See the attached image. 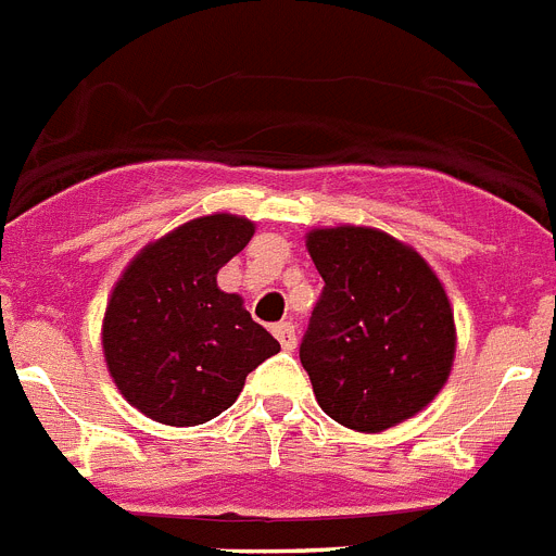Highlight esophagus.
Returning <instances> with one entry per match:
<instances>
[{
	"label": "esophagus",
	"instance_id": "1",
	"mask_svg": "<svg viewBox=\"0 0 556 556\" xmlns=\"http://www.w3.org/2000/svg\"><path fill=\"white\" fill-rule=\"evenodd\" d=\"M273 333H275V339L281 342L283 351H292L294 342H298V339H294V326H292V323H278V326H273Z\"/></svg>",
	"mask_w": 556,
	"mask_h": 556
}]
</instances>
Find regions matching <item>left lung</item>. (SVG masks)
Listing matches in <instances>:
<instances>
[{"label": "left lung", "instance_id": "1", "mask_svg": "<svg viewBox=\"0 0 556 556\" xmlns=\"http://www.w3.org/2000/svg\"><path fill=\"white\" fill-rule=\"evenodd\" d=\"M306 248L326 281L301 342L317 404L367 434L404 424L434 401L454 365L443 283L424 255L384 230L317 228Z\"/></svg>", "mask_w": 556, "mask_h": 556}]
</instances>
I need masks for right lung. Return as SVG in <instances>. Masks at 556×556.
<instances>
[{
    "label": "right lung",
    "instance_id": "right-lung-1",
    "mask_svg": "<svg viewBox=\"0 0 556 556\" xmlns=\"http://www.w3.org/2000/svg\"><path fill=\"white\" fill-rule=\"evenodd\" d=\"M255 225L211 214L141 250L111 292L102 351L116 390L164 426L223 415L250 370L281 351L217 273L253 239Z\"/></svg>",
    "mask_w": 556,
    "mask_h": 556
}]
</instances>
